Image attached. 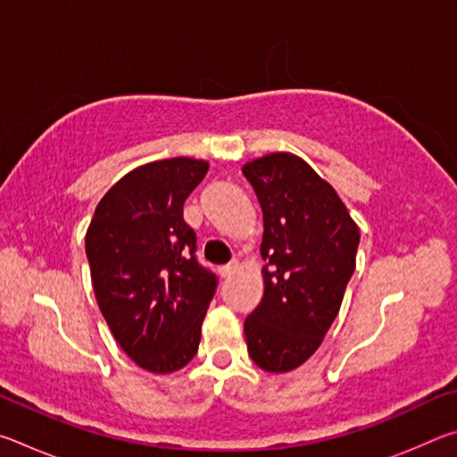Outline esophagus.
Instances as JSON below:
<instances>
[{
    "instance_id": "1",
    "label": "esophagus",
    "mask_w": 457,
    "mask_h": 457,
    "mask_svg": "<svg viewBox=\"0 0 457 457\" xmlns=\"http://www.w3.org/2000/svg\"><path fill=\"white\" fill-rule=\"evenodd\" d=\"M236 270H237V262H231V264L220 268V274H221V278H229L231 274L236 272Z\"/></svg>"
}]
</instances>
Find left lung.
<instances>
[{"label":"left lung","mask_w":457,"mask_h":457,"mask_svg":"<svg viewBox=\"0 0 457 457\" xmlns=\"http://www.w3.org/2000/svg\"><path fill=\"white\" fill-rule=\"evenodd\" d=\"M245 179L264 213V296L244 322L252 361L288 373L319 349L357 266L359 226L343 199L298 154L247 161Z\"/></svg>","instance_id":"obj_1"}]
</instances>
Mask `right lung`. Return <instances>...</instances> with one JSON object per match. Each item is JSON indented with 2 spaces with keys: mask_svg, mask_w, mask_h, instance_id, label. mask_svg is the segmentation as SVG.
Masks as SVG:
<instances>
[{
  "mask_svg": "<svg viewBox=\"0 0 457 457\" xmlns=\"http://www.w3.org/2000/svg\"><path fill=\"white\" fill-rule=\"evenodd\" d=\"M205 159L173 157L129 171L98 201L84 237L92 288L120 349L169 375L195 357L215 276L197 264L183 204Z\"/></svg>",
  "mask_w": 457,
  "mask_h": 457,
  "instance_id": "1",
  "label": "right lung"
}]
</instances>
